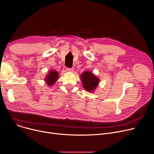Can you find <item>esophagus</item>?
I'll return each mask as SVG.
<instances>
[{
	"label": "esophagus",
	"instance_id": "obj_1",
	"mask_svg": "<svg viewBox=\"0 0 154 154\" xmlns=\"http://www.w3.org/2000/svg\"><path fill=\"white\" fill-rule=\"evenodd\" d=\"M66 70L67 72H73V70H74V68H67Z\"/></svg>",
	"mask_w": 154,
	"mask_h": 154
}]
</instances>
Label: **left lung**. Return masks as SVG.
<instances>
[{
    "label": "left lung",
    "mask_w": 154,
    "mask_h": 154,
    "mask_svg": "<svg viewBox=\"0 0 154 154\" xmlns=\"http://www.w3.org/2000/svg\"><path fill=\"white\" fill-rule=\"evenodd\" d=\"M80 77L83 83L84 88L88 92L93 91L99 82V79L89 71L84 72Z\"/></svg>",
    "instance_id": "obj_1"
}]
</instances>
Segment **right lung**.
<instances>
[{
	"label": "right lung",
	"instance_id": "add662e5",
	"mask_svg": "<svg viewBox=\"0 0 154 154\" xmlns=\"http://www.w3.org/2000/svg\"><path fill=\"white\" fill-rule=\"evenodd\" d=\"M58 75V72H57L55 70L50 71L49 74H48V75L45 79L46 83L50 86L52 85V84H54L56 82V80H57L59 77Z\"/></svg>",
	"mask_w": 154,
	"mask_h": 154
}]
</instances>
